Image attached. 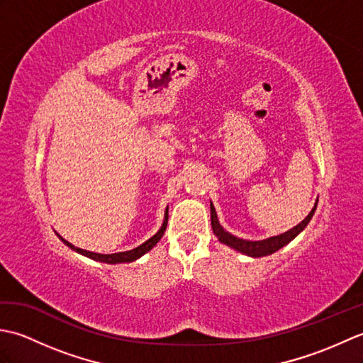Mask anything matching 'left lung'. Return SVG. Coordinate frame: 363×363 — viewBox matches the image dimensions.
Returning <instances> with one entry per match:
<instances>
[{"label": "left lung", "instance_id": "1", "mask_svg": "<svg viewBox=\"0 0 363 363\" xmlns=\"http://www.w3.org/2000/svg\"><path fill=\"white\" fill-rule=\"evenodd\" d=\"M317 204H318V199L317 203H315L313 209L311 211V213L307 215V217L296 225L295 228L289 229L287 233H284L281 235H274V237H269L265 238V240H257V242H251V240H243V238H238L233 234H229L228 230L223 229V226L220 225L218 217H217V212H215V207L211 203V221H212V229H213V234L218 237V240L221 243H225L230 248H234L235 251L246 254V256L250 257H264V256H269V254L276 252L277 250L284 248L285 245H289L293 238H295L301 230H303L307 225H309V221L312 220L315 209H317Z\"/></svg>", "mask_w": 363, "mask_h": 363}]
</instances>
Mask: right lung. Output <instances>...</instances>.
<instances>
[{
  "instance_id": "1",
  "label": "right lung",
  "mask_w": 363,
  "mask_h": 363,
  "mask_svg": "<svg viewBox=\"0 0 363 363\" xmlns=\"http://www.w3.org/2000/svg\"><path fill=\"white\" fill-rule=\"evenodd\" d=\"M167 223H168V207L165 209V217H164V223H162L160 229L157 230L156 234H154L151 238H148L145 243H142L140 246H137V248L130 250V251H125V252H115V254H98V252H91V251H86V250H81V248H76L74 245H72L70 242H67L65 238L60 237L59 238L62 240L68 248H72L73 251L82 254V256H86L89 259H94L98 262H103V264H126V262H134L138 257H142L143 254L148 252L150 250H152V246H156L157 242L162 238V235L165 234V229H167Z\"/></svg>"
}]
</instances>
